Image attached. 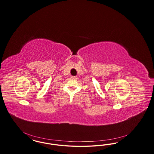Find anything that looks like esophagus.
I'll return each mask as SVG.
<instances>
[{
	"instance_id": "1",
	"label": "esophagus",
	"mask_w": 154,
	"mask_h": 154,
	"mask_svg": "<svg viewBox=\"0 0 154 154\" xmlns=\"http://www.w3.org/2000/svg\"><path fill=\"white\" fill-rule=\"evenodd\" d=\"M71 78H72V79H77V77H75V76H72Z\"/></svg>"
}]
</instances>
